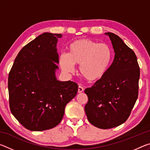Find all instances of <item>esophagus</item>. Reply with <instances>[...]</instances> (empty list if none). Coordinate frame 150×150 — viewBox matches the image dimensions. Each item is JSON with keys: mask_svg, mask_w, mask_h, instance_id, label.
<instances>
[{"mask_svg": "<svg viewBox=\"0 0 150 150\" xmlns=\"http://www.w3.org/2000/svg\"><path fill=\"white\" fill-rule=\"evenodd\" d=\"M83 91H84V88H83V87H81V86H79L78 87V93H81L83 92Z\"/></svg>", "mask_w": 150, "mask_h": 150, "instance_id": "34e87169", "label": "esophagus"}]
</instances>
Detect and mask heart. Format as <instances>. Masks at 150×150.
Instances as JSON below:
<instances>
[{"label":"heart","instance_id":"heart-1","mask_svg":"<svg viewBox=\"0 0 150 150\" xmlns=\"http://www.w3.org/2000/svg\"><path fill=\"white\" fill-rule=\"evenodd\" d=\"M112 56V50L107 44L81 39L69 45L67 55H61L59 63L66 73L74 71L73 65H80L81 77L88 82H95L100 79L107 71Z\"/></svg>","mask_w":150,"mask_h":150}]
</instances>
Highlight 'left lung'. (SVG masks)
Instances as JSON below:
<instances>
[{
	"label": "left lung",
	"instance_id": "obj_1",
	"mask_svg": "<svg viewBox=\"0 0 150 150\" xmlns=\"http://www.w3.org/2000/svg\"><path fill=\"white\" fill-rule=\"evenodd\" d=\"M106 34L112 42L115 58L105 75L85 90L88 120L101 129L118 126L130 116L138 96L140 73L134 51L118 35Z\"/></svg>",
	"mask_w": 150,
	"mask_h": 150
}]
</instances>
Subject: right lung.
<instances>
[{"label": "right lung", "mask_w": 150, "mask_h": 150, "mask_svg": "<svg viewBox=\"0 0 150 150\" xmlns=\"http://www.w3.org/2000/svg\"><path fill=\"white\" fill-rule=\"evenodd\" d=\"M61 34L45 32L20 51L10 71L9 106L12 115L31 131L53 128L60 123L67 104L77 93L73 81H57Z\"/></svg>", "instance_id": "1"}]
</instances>
